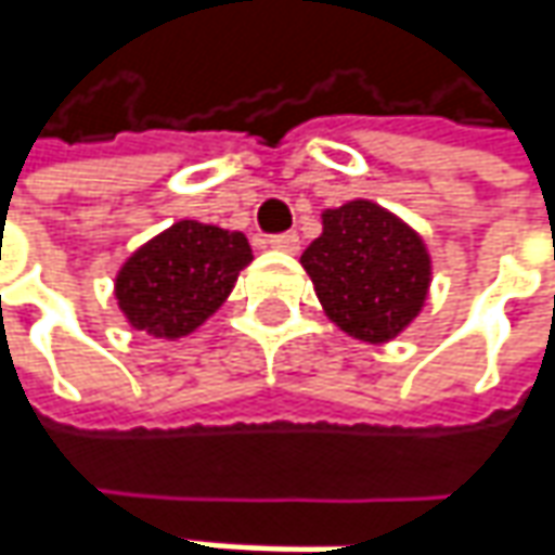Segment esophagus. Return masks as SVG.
<instances>
[{"instance_id":"34e87169","label":"esophagus","mask_w":555,"mask_h":555,"mask_svg":"<svg viewBox=\"0 0 555 555\" xmlns=\"http://www.w3.org/2000/svg\"><path fill=\"white\" fill-rule=\"evenodd\" d=\"M270 248L285 251V255H295L297 248H300V240H297V233H279V236H270Z\"/></svg>"}]
</instances>
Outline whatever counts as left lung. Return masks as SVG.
Returning a JSON list of instances; mask_svg holds the SVG:
<instances>
[{
  "instance_id": "left-lung-1",
  "label": "left lung",
  "mask_w": 555,
  "mask_h": 555,
  "mask_svg": "<svg viewBox=\"0 0 555 555\" xmlns=\"http://www.w3.org/2000/svg\"><path fill=\"white\" fill-rule=\"evenodd\" d=\"M325 315L365 344H387L421 313L433 263L424 240L377 202L322 211V236L300 255Z\"/></svg>"
}]
</instances>
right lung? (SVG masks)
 I'll return each mask as SVG.
<instances>
[{"instance_id":"add662e5","label":"right lung","mask_w":555,"mask_h":555,"mask_svg":"<svg viewBox=\"0 0 555 555\" xmlns=\"http://www.w3.org/2000/svg\"><path fill=\"white\" fill-rule=\"evenodd\" d=\"M248 263L251 245L242 233L178 220L125 260L116 300L131 328L178 340L230 297Z\"/></svg>"}]
</instances>
